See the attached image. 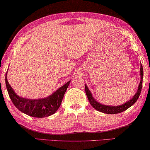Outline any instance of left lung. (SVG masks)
<instances>
[{"label":"left lung","instance_id":"8db88e82","mask_svg":"<svg viewBox=\"0 0 150 150\" xmlns=\"http://www.w3.org/2000/svg\"><path fill=\"white\" fill-rule=\"evenodd\" d=\"M143 77H144V69H143L142 64H141L140 67V83L138 86V89L137 92L135 93V94L133 96V97L131 98V100H129L128 102H125V104L119 105V106H108V105H104L102 104H100V102H98L97 100L94 99V98L93 97L92 93L90 91V90L88 89V86L86 85H85V89H86V93L87 96H88V100L89 103L91 105V106L93 108H95L96 110L101 112L109 114V115H114V114H118L120 112H122L125 110H126L127 109H128L129 107L135 103L138 98L139 97L141 91H142V83H143Z\"/></svg>","mask_w":150,"mask_h":150}]
</instances>
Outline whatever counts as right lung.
<instances>
[{"instance_id":"obj_1","label":"right lung","mask_w":150,"mask_h":150,"mask_svg":"<svg viewBox=\"0 0 150 150\" xmlns=\"http://www.w3.org/2000/svg\"><path fill=\"white\" fill-rule=\"evenodd\" d=\"M7 71L5 75L6 87L13 104L25 115L36 118H44L54 114L61 106L64 93L71 81L59 88L49 96L40 99H28L17 95L8 82Z\"/></svg>"}]
</instances>
